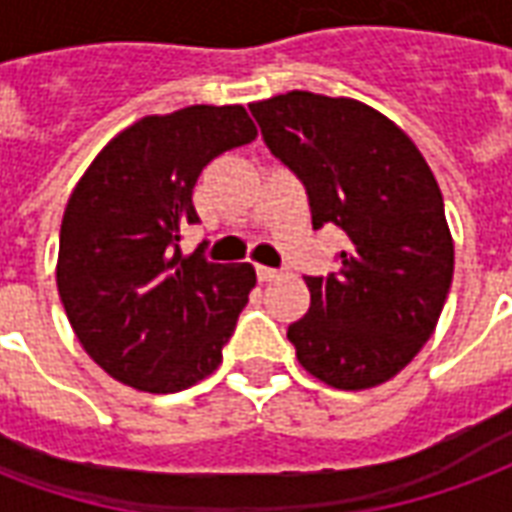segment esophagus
<instances>
[{"label":"esophagus","mask_w":512,"mask_h":512,"mask_svg":"<svg viewBox=\"0 0 512 512\" xmlns=\"http://www.w3.org/2000/svg\"><path fill=\"white\" fill-rule=\"evenodd\" d=\"M256 275H259V281H272V278H278L281 270H275V267H256Z\"/></svg>","instance_id":"34e87169"}]
</instances>
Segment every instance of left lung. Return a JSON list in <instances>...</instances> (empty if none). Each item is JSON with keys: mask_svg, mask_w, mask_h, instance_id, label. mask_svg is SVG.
Wrapping results in <instances>:
<instances>
[{"mask_svg": "<svg viewBox=\"0 0 512 512\" xmlns=\"http://www.w3.org/2000/svg\"><path fill=\"white\" fill-rule=\"evenodd\" d=\"M261 138L300 179L313 229L346 234L338 270L305 275L311 308L286 338L338 390L393 379L431 338L453 283L445 201L404 130L349 98L286 92L251 103Z\"/></svg>", "mask_w": 512, "mask_h": 512, "instance_id": "1", "label": "left lung"}]
</instances>
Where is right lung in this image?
<instances>
[{"mask_svg":"<svg viewBox=\"0 0 512 512\" xmlns=\"http://www.w3.org/2000/svg\"><path fill=\"white\" fill-rule=\"evenodd\" d=\"M256 138L242 106L144 117L92 160L67 201L57 286L84 352L117 382L179 393L223 360L256 286L251 264L185 256L201 169Z\"/></svg>","mask_w":512,"mask_h":512,"instance_id":"obj_1","label":"right lung"}]
</instances>
